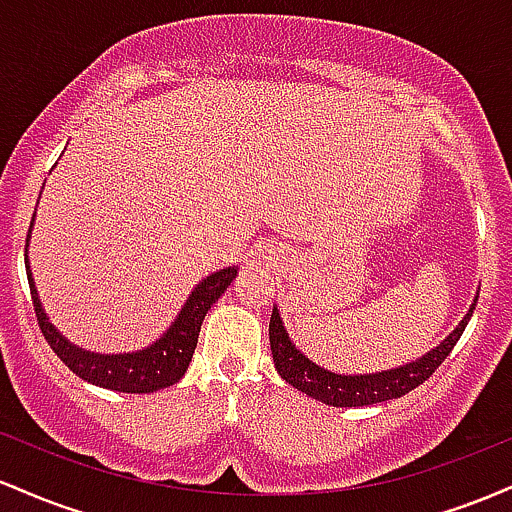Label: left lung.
I'll return each instance as SVG.
<instances>
[{
    "label": "left lung",
    "mask_w": 512,
    "mask_h": 512,
    "mask_svg": "<svg viewBox=\"0 0 512 512\" xmlns=\"http://www.w3.org/2000/svg\"><path fill=\"white\" fill-rule=\"evenodd\" d=\"M474 305L472 310L464 315L460 325L455 327V332H452L445 342H440L436 349L428 351L424 358L407 363V366L402 368L383 370V373L373 375H337L315 366L313 361H308V358L291 344L289 334H286L284 325H281V317L274 308L272 317H269V344H272L274 366L286 383L298 387L305 395L320 399V402L332 404V407H366V404L397 399L407 395V392L419 387L421 383H426V380L436 373L440 363L450 356L452 346H455L457 339L462 337L464 327H467L469 317L474 313Z\"/></svg>",
    "instance_id": "left-lung-1"
}]
</instances>
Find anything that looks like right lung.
I'll return each instance as SVG.
<instances>
[{"label":"right lung","mask_w":512,"mask_h":512,"mask_svg":"<svg viewBox=\"0 0 512 512\" xmlns=\"http://www.w3.org/2000/svg\"><path fill=\"white\" fill-rule=\"evenodd\" d=\"M28 286H31L33 310L38 317V327L43 332L45 342L50 349L60 356V361L69 370H74L81 380H88L93 385L108 387V390L117 392H156L161 387H168L185 375L187 366H190L192 354H195L199 330H202V320L207 310L219 301L223 291L231 286L236 279V269H221V272L207 276L202 284L192 291L190 301L180 310L178 320L173 327L151 344L149 349L137 351V354H120V356H103L91 354V351L76 349L62 337L55 327L50 325L45 317L43 308H40L38 293L33 289L31 269L26 267Z\"/></svg>","instance_id":"right-lung-1"}]
</instances>
